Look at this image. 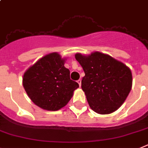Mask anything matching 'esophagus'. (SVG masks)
<instances>
[{"label":"esophagus","mask_w":148,"mask_h":148,"mask_svg":"<svg viewBox=\"0 0 148 148\" xmlns=\"http://www.w3.org/2000/svg\"><path fill=\"white\" fill-rule=\"evenodd\" d=\"M77 82L79 84V87H81V85H82V80H81V79H79V80L77 81Z\"/></svg>","instance_id":"esophagus-1"}]
</instances>
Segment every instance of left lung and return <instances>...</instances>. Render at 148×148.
Instances as JSON below:
<instances>
[{
    "label": "left lung",
    "mask_w": 148,
    "mask_h": 148,
    "mask_svg": "<svg viewBox=\"0 0 148 148\" xmlns=\"http://www.w3.org/2000/svg\"><path fill=\"white\" fill-rule=\"evenodd\" d=\"M85 75L82 88L92 110L100 114L115 112L123 105L132 85L130 69L121 61L99 51L75 55Z\"/></svg>",
    "instance_id": "1"
}]
</instances>
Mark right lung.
<instances>
[{"label": "right lung", "instance_id": "add662e5", "mask_svg": "<svg viewBox=\"0 0 148 148\" xmlns=\"http://www.w3.org/2000/svg\"><path fill=\"white\" fill-rule=\"evenodd\" d=\"M66 58L52 52L45 55L25 72L22 84L29 98L40 108L58 111L69 103L79 84L70 79L64 66Z\"/></svg>", "mask_w": 148, "mask_h": 148}]
</instances>
